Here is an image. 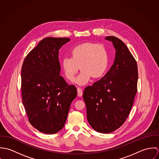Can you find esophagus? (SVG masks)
<instances>
[{"label": "esophagus", "instance_id": "34e87169", "mask_svg": "<svg viewBox=\"0 0 159 159\" xmlns=\"http://www.w3.org/2000/svg\"><path fill=\"white\" fill-rule=\"evenodd\" d=\"M77 92H78V95L79 97H81L83 95V89L80 88H77Z\"/></svg>", "mask_w": 159, "mask_h": 159}]
</instances>
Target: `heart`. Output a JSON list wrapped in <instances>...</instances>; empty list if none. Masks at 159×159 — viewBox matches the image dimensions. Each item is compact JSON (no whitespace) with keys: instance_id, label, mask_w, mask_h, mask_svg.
Here are the masks:
<instances>
[{"instance_id":"obj_1","label":"heart","mask_w":159,"mask_h":159,"mask_svg":"<svg viewBox=\"0 0 159 159\" xmlns=\"http://www.w3.org/2000/svg\"><path fill=\"white\" fill-rule=\"evenodd\" d=\"M108 64V52L104 46L86 43L75 47L71 51V57L63 59L62 67L69 81L74 79L80 67L82 71L75 82L84 85L89 81L91 77L98 78L102 76Z\"/></svg>"}]
</instances>
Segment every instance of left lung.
I'll return each mask as SVG.
<instances>
[{
  "label": "left lung",
  "instance_id": "1",
  "mask_svg": "<svg viewBox=\"0 0 159 159\" xmlns=\"http://www.w3.org/2000/svg\"><path fill=\"white\" fill-rule=\"evenodd\" d=\"M116 49L113 64L107 73L83 92L87 118L97 132L109 134L119 129L131 111L137 92L138 66L136 60L125 43L114 36Z\"/></svg>",
  "mask_w": 159,
  "mask_h": 159
}]
</instances>
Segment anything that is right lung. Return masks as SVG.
I'll list each match as a JSON object with an SVG mask.
<instances>
[{
  "instance_id": "obj_1",
  "label": "right lung",
  "mask_w": 159,
  "mask_h": 159,
  "mask_svg": "<svg viewBox=\"0 0 159 159\" xmlns=\"http://www.w3.org/2000/svg\"><path fill=\"white\" fill-rule=\"evenodd\" d=\"M68 38L47 37L32 49L21 68L23 103L30 124L40 132L54 134L64 126L75 86L60 75L59 50Z\"/></svg>"
}]
</instances>
